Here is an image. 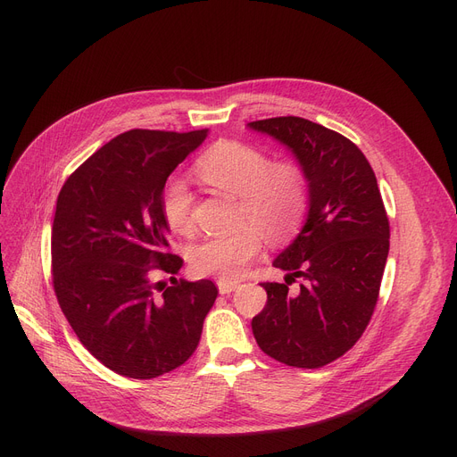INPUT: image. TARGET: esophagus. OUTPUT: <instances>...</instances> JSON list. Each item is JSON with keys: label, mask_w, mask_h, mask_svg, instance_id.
<instances>
[{"label": "esophagus", "mask_w": 457, "mask_h": 457, "mask_svg": "<svg viewBox=\"0 0 457 457\" xmlns=\"http://www.w3.org/2000/svg\"><path fill=\"white\" fill-rule=\"evenodd\" d=\"M216 287H219V293H220V295H229V293H233V291L237 289L238 283H237V281L219 279V281H216Z\"/></svg>", "instance_id": "obj_1"}]
</instances>
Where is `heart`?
I'll return each mask as SVG.
<instances>
[{"label": "heart", "instance_id": "1", "mask_svg": "<svg viewBox=\"0 0 457 457\" xmlns=\"http://www.w3.org/2000/svg\"><path fill=\"white\" fill-rule=\"evenodd\" d=\"M196 174L209 187L238 196V222H252L192 246L188 262L196 274L238 279L261 253V230L270 243H283L305 214L307 176L295 159H269L252 144L220 140L198 159ZM159 207L174 233L185 235L195 228L196 198L183 178L170 176L162 183Z\"/></svg>", "mask_w": 457, "mask_h": 457}]
</instances>
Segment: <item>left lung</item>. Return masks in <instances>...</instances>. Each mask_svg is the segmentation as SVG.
Masks as SVG:
<instances>
[{"label": "left lung", "mask_w": 457, "mask_h": 457, "mask_svg": "<svg viewBox=\"0 0 457 457\" xmlns=\"http://www.w3.org/2000/svg\"><path fill=\"white\" fill-rule=\"evenodd\" d=\"M250 128L289 146L309 181L307 220L272 265L285 283H261L267 305L253 317L259 348L296 369L345 355L367 329L389 253V219L374 170L341 133L300 116L255 120ZM300 277L298 294L288 285Z\"/></svg>", "instance_id": "obj_1"}]
</instances>
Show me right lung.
I'll list each match as a JSON object with an SVG mask.
<instances>
[{"label":"right lung","instance_id":"1","mask_svg":"<svg viewBox=\"0 0 457 457\" xmlns=\"http://www.w3.org/2000/svg\"><path fill=\"white\" fill-rule=\"evenodd\" d=\"M209 129H131L64 181L52 226V278L81 345L112 372L152 379L195 353L216 287L176 279L161 187ZM168 273L173 285L154 282Z\"/></svg>","mask_w":457,"mask_h":457}]
</instances>
